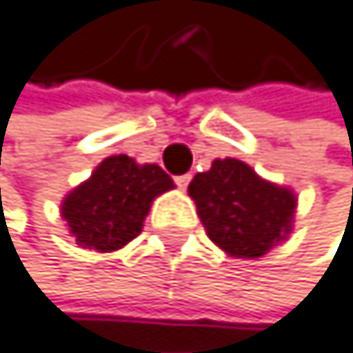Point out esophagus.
Returning <instances> with one entry per match:
<instances>
[{
	"mask_svg": "<svg viewBox=\"0 0 353 353\" xmlns=\"http://www.w3.org/2000/svg\"><path fill=\"white\" fill-rule=\"evenodd\" d=\"M191 182V175L184 173V175H175V184H178L180 189H187V184Z\"/></svg>",
	"mask_w": 353,
	"mask_h": 353,
	"instance_id": "34e87169",
	"label": "esophagus"
}]
</instances>
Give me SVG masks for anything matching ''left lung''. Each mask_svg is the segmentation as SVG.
<instances>
[{
  "label": "left lung",
  "mask_w": 353,
  "mask_h": 353,
  "mask_svg": "<svg viewBox=\"0 0 353 353\" xmlns=\"http://www.w3.org/2000/svg\"><path fill=\"white\" fill-rule=\"evenodd\" d=\"M207 236L230 256L256 259L293 230L297 198L234 157L214 159L189 184Z\"/></svg>",
  "instance_id": "left-lung-1"
}]
</instances>
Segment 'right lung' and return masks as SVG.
<instances>
[{"instance_id": "1", "label": "right lung", "mask_w": 353, "mask_h": 353, "mask_svg": "<svg viewBox=\"0 0 353 353\" xmlns=\"http://www.w3.org/2000/svg\"><path fill=\"white\" fill-rule=\"evenodd\" d=\"M169 189L173 180L162 166L112 155L94 169L90 180L69 191L60 214L79 245L112 252L139 234L150 203Z\"/></svg>"}]
</instances>
